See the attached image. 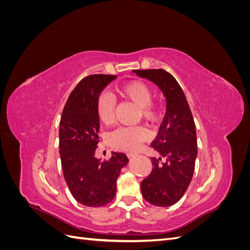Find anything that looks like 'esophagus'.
<instances>
[{
    "label": "esophagus",
    "mask_w": 250,
    "mask_h": 250,
    "mask_svg": "<svg viewBox=\"0 0 250 250\" xmlns=\"http://www.w3.org/2000/svg\"><path fill=\"white\" fill-rule=\"evenodd\" d=\"M135 155V153H132V152H128L127 153V157L128 158H131V157H133Z\"/></svg>",
    "instance_id": "esophagus-1"
}]
</instances>
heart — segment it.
<instances>
[{
  "label": "heart",
  "instance_id": "obj_1",
  "mask_svg": "<svg viewBox=\"0 0 250 250\" xmlns=\"http://www.w3.org/2000/svg\"><path fill=\"white\" fill-rule=\"evenodd\" d=\"M118 94L124 99L137 105L141 117L148 123H155L160 119V105L152 101V89L145 82L132 80L117 87ZM96 112L98 119L104 125H110L115 119V101L107 94L97 98ZM149 134L143 127H120L109 134V143L119 150L132 152L137 151L141 144L147 141Z\"/></svg>",
  "mask_w": 250,
  "mask_h": 250
}]
</instances>
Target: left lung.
I'll return each instance as SVG.
<instances>
[{
	"instance_id": "obj_1",
	"label": "left lung",
	"mask_w": 250,
	"mask_h": 250,
	"mask_svg": "<svg viewBox=\"0 0 250 250\" xmlns=\"http://www.w3.org/2000/svg\"><path fill=\"white\" fill-rule=\"evenodd\" d=\"M161 88L167 109L151 147L161 157H151L152 171L141 184L146 201L156 207L175 204L190 185L197 157V137L192 112L187 98L176 79L163 69L134 70ZM166 161L162 164L160 161Z\"/></svg>"
}]
</instances>
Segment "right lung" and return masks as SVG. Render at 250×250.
Instances as JSON below:
<instances>
[{
  "label": "right lung",
  "instance_id": "obj_1",
  "mask_svg": "<svg viewBox=\"0 0 250 250\" xmlns=\"http://www.w3.org/2000/svg\"><path fill=\"white\" fill-rule=\"evenodd\" d=\"M115 75L95 74L83 78L67 99L59 123V154L65 183L73 197L86 207H103L116 195L124 153L111 152L108 161L95 157L100 122L96 102Z\"/></svg>",
  "mask_w": 250,
  "mask_h": 250
}]
</instances>
